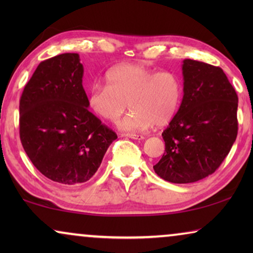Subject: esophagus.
<instances>
[{"label":"esophagus","instance_id":"1","mask_svg":"<svg viewBox=\"0 0 253 253\" xmlns=\"http://www.w3.org/2000/svg\"><path fill=\"white\" fill-rule=\"evenodd\" d=\"M124 136L127 138H131V139H136V140H143L145 139L144 136H140V134H134V133H126Z\"/></svg>","mask_w":253,"mask_h":253}]
</instances>
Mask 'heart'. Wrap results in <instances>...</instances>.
Returning <instances> with one entry per match:
<instances>
[{"label":"heart","mask_w":253,"mask_h":253,"mask_svg":"<svg viewBox=\"0 0 253 253\" xmlns=\"http://www.w3.org/2000/svg\"><path fill=\"white\" fill-rule=\"evenodd\" d=\"M107 83L96 82L87 105L101 120L115 122L127 107L131 112L117 123L122 131H145L152 124H167L177 112L182 82L174 72H155L137 63L120 64L107 72Z\"/></svg>","instance_id":"b5f03b06"}]
</instances>
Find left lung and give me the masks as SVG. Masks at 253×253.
<instances>
[{
	"mask_svg": "<svg viewBox=\"0 0 253 253\" xmlns=\"http://www.w3.org/2000/svg\"><path fill=\"white\" fill-rule=\"evenodd\" d=\"M183 99L164 132L165 153L154 171L165 181L193 183L213 174L237 137L236 92L219 67L186 60Z\"/></svg>",
	"mask_w": 253,
	"mask_h": 253,
	"instance_id": "left-lung-1",
	"label": "left lung"
}]
</instances>
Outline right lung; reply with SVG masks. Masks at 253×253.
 <instances>
[{
	"instance_id": "add662e5",
	"label": "right lung",
	"mask_w": 253,
	"mask_h": 253,
	"mask_svg": "<svg viewBox=\"0 0 253 253\" xmlns=\"http://www.w3.org/2000/svg\"><path fill=\"white\" fill-rule=\"evenodd\" d=\"M79 55L38 65L19 101V134L38 170L63 185L87 182L117 136L88 110Z\"/></svg>"
}]
</instances>
